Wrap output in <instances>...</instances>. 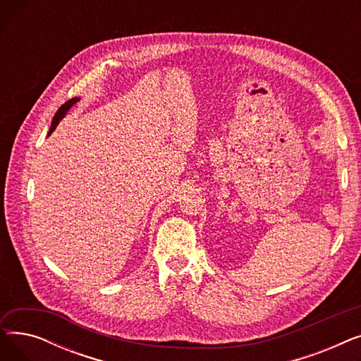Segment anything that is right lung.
Segmentation results:
<instances>
[{"mask_svg": "<svg viewBox=\"0 0 361 361\" xmlns=\"http://www.w3.org/2000/svg\"><path fill=\"white\" fill-rule=\"evenodd\" d=\"M80 101V98H78V97H75V98H71L70 101H67L66 104H63L60 108H59V111H56L55 112V116H54V118H52V123H51V128H49V131H48V136L51 135V133L55 130V127L56 126H59V123L66 117V114L68 112V109L73 106V105H75V104H78Z\"/></svg>", "mask_w": 361, "mask_h": 361, "instance_id": "obj_1", "label": "right lung"}]
</instances>
